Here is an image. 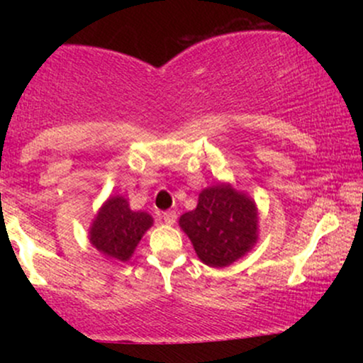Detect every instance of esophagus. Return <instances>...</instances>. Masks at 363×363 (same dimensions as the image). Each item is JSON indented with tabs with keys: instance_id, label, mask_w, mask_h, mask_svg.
I'll return each instance as SVG.
<instances>
[{
	"instance_id": "obj_1",
	"label": "esophagus",
	"mask_w": 363,
	"mask_h": 363,
	"mask_svg": "<svg viewBox=\"0 0 363 363\" xmlns=\"http://www.w3.org/2000/svg\"><path fill=\"white\" fill-rule=\"evenodd\" d=\"M162 218H164V222L167 225H174L177 220V213L176 211H165V213L162 215Z\"/></svg>"
}]
</instances>
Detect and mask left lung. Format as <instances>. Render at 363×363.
<instances>
[{
	"label": "left lung",
	"instance_id": "left-lung-1",
	"mask_svg": "<svg viewBox=\"0 0 363 363\" xmlns=\"http://www.w3.org/2000/svg\"><path fill=\"white\" fill-rule=\"evenodd\" d=\"M179 225L211 268L232 264L257 242L256 203L225 182L203 189L198 206L182 215Z\"/></svg>",
	"mask_w": 363,
	"mask_h": 363
}]
</instances>
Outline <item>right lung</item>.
<instances>
[{"label":"right lung","instance_id":"right-lung-1","mask_svg":"<svg viewBox=\"0 0 363 363\" xmlns=\"http://www.w3.org/2000/svg\"><path fill=\"white\" fill-rule=\"evenodd\" d=\"M153 225L147 211H133L123 196H111L91 222L90 244L109 259L128 261Z\"/></svg>","mask_w":363,"mask_h":363}]
</instances>
